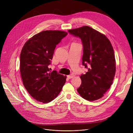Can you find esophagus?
<instances>
[{
    "label": "esophagus",
    "mask_w": 133,
    "mask_h": 133,
    "mask_svg": "<svg viewBox=\"0 0 133 133\" xmlns=\"http://www.w3.org/2000/svg\"><path fill=\"white\" fill-rule=\"evenodd\" d=\"M74 74H71L70 75H67V77L68 79H71V78H72L74 77Z\"/></svg>",
    "instance_id": "1"
}]
</instances>
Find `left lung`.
Masks as SVG:
<instances>
[{"label": "left lung", "mask_w": 133, "mask_h": 133, "mask_svg": "<svg viewBox=\"0 0 133 133\" xmlns=\"http://www.w3.org/2000/svg\"><path fill=\"white\" fill-rule=\"evenodd\" d=\"M68 31L81 38L83 47L82 65L88 69L80 76L82 84L77 91L86 100H97L109 89L115 77L116 63L112 46L105 35L89 26Z\"/></svg>", "instance_id": "left-lung-1"}]
</instances>
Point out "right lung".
Wrapping results in <instances>:
<instances>
[{
    "label": "right lung",
    "mask_w": 133,
    "mask_h": 133,
    "mask_svg": "<svg viewBox=\"0 0 133 133\" xmlns=\"http://www.w3.org/2000/svg\"><path fill=\"white\" fill-rule=\"evenodd\" d=\"M67 32L60 30L43 31L32 37L24 45L20 56V71L23 84L35 99L48 103L58 96L66 76L48 66L56 45Z\"/></svg>",
    "instance_id": "obj_1"
}]
</instances>
